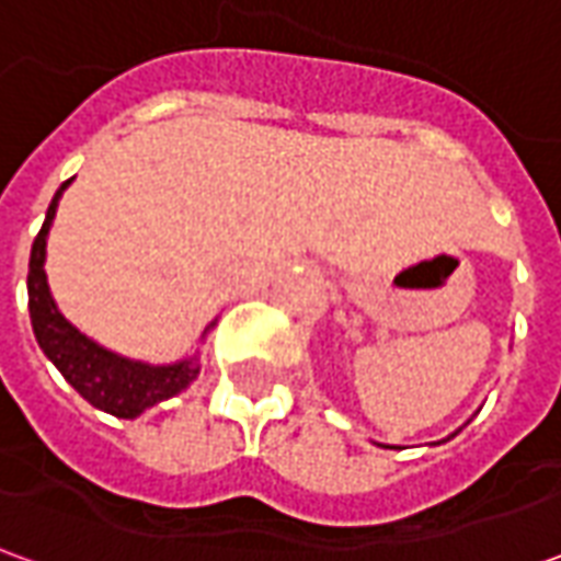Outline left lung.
<instances>
[{
  "mask_svg": "<svg viewBox=\"0 0 561 561\" xmlns=\"http://www.w3.org/2000/svg\"><path fill=\"white\" fill-rule=\"evenodd\" d=\"M466 423H469V421H466ZM466 423H462V426H466ZM462 426H459V430H462ZM459 430H457V433H459ZM457 433H450V435H447V438H454V435H457ZM447 438H442V442H447ZM442 442H433V445H442ZM385 447H388V445H385ZM390 447H393V445H390Z\"/></svg>",
  "mask_w": 561,
  "mask_h": 561,
  "instance_id": "left-lung-1",
  "label": "left lung"
}]
</instances>
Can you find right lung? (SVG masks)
<instances>
[{
	"instance_id": "right-lung-1",
	"label": "right lung",
	"mask_w": 561,
	"mask_h": 561,
	"mask_svg": "<svg viewBox=\"0 0 561 561\" xmlns=\"http://www.w3.org/2000/svg\"><path fill=\"white\" fill-rule=\"evenodd\" d=\"M71 180L59 185V192H56L50 207H47L42 231H38L35 243H32L30 276H26L32 333L38 340V348L47 354V360L62 373V378L78 390L83 400L95 405L99 412L131 421V417H138V414H144L152 405L171 400L180 390L188 388L197 378V373H201V352H195L192 357H183L176 364L131 360V357H123V354L111 352V348H104L95 340H90L87 333H80L59 312L54 294H50V285H47L44 261H47V233L54 228L59 197L71 185ZM213 328H216V321H209L201 340H207V333Z\"/></svg>"
}]
</instances>
